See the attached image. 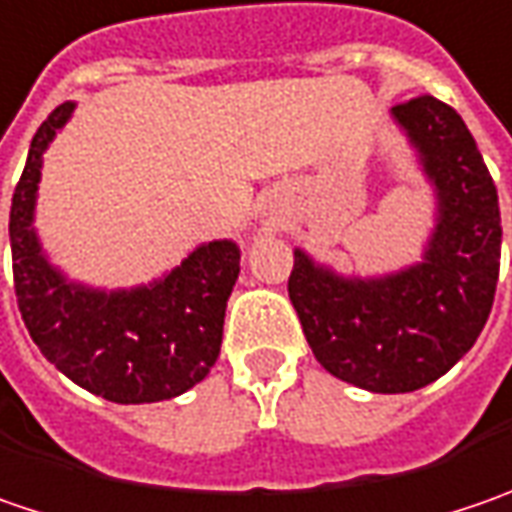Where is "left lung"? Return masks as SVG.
<instances>
[{
    "instance_id": "1",
    "label": "left lung",
    "mask_w": 512,
    "mask_h": 512,
    "mask_svg": "<svg viewBox=\"0 0 512 512\" xmlns=\"http://www.w3.org/2000/svg\"><path fill=\"white\" fill-rule=\"evenodd\" d=\"M438 198L421 265L343 279L294 250L288 296L325 371L377 395L447 374L490 317L501 259L499 192L461 115L432 94L392 109Z\"/></svg>"
}]
</instances>
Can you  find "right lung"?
<instances>
[{
    "mask_svg": "<svg viewBox=\"0 0 512 512\" xmlns=\"http://www.w3.org/2000/svg\"><path fill=\"white\" fill-rule=\"evenodd\" d=\"M74 103L42 120L13 190L11 253L19 314L39 351L68 380L115 403H155L192 389L221 351L224 308L239 279V247L192 250L161 282L135 291H91L65 282L42 256L34 221L39 167Z\"/></svg>",
    "mask_w": 512,
    "mask_h": 512,
    "instance_id": "right-lung-1",
    "label": "right lung"
}]
</instances>
